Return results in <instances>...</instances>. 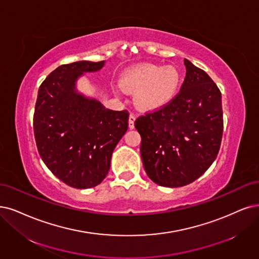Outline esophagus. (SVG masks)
I'll return each mask as SVG.
<instances>
[{
	"label": "esophagus",
	"mask_w": 259,
	"mask_h": 259,
	"mask_svg": "<svg viewBox=\"0 0 259 259\" xmlns=\"http://www.w3.org/2000/svg\"><path fill=\"white\" fill-rule=\"evenodd\" d=\"M135 121H136V115L130 114L129 115V128L133 129L135 128Z\"/></svg>",
	"instance_id": "34e87169"
}]
</instances>
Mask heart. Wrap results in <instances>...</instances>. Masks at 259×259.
Masks as SVG:
<instances>
[{
    "instance_id": "heart-1",
    "label": "heart",
    "mask_w": 259,
    "mask_h": 259,
    "mask_svg": "<svg viewBox=\"0 0 259 259\" xmlns=\"http://www.w3.org/2000/svg\"><path fill=\"white\" fill-rule=\"evenodd\" d=\"M180 83L178 70L173 66L159 67L152 64H141L124 71L119 85L113 88L114 93L137 92L135 101L138 108L155 111L164 107L177 93Z\"/></svg>"
}]
</instances>
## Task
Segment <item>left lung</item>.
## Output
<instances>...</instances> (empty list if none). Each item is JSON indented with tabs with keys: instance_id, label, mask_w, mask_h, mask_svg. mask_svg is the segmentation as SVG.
<instances>
[{
	"instance_id": "1",
	"label": "left lung",
	"mask_w": 259,
	"mask_h": 259,
	"mask_svg": "<svg viewBox=\"0 0 259 259\" xmlns=\"http://www.w3.org/2000/svg\"><path fill=\"white\" fill-rule=\"evenodd\" d=\"M180 92L164 107L137 118L141 157L159 186L193 183L215 160L223 135L222 96L211 78L185 60Z\"/></svg>"
}]
</instances>
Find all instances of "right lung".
Listing matches in <instances>:
<instances>
[{"label": "right lung", "mask_w": 259, "mask_h": 259, "mask_svg": "<svg viewBox=\"0 0 259 259\" xmlns=\"http://www.w3.org/2000/svg\"><path fill=\"white\" fill-rule=\"evenodd\" d=\"M104 62L81 61L57 67L38 90L33 128L47 167L75 189L99 185L108 175L114 148L128 129L129 112L113 111L75 90L84 72Z\"/></svg>", "instance_id": "add662e5"}]
</instances>
